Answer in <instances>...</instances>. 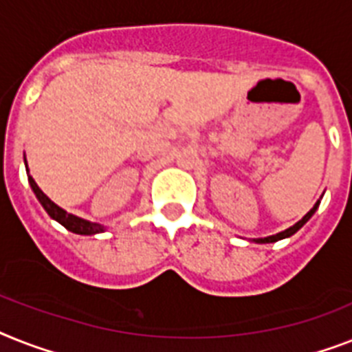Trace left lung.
Segmentation results:
<instances>
[{"mask_svg": "<svg viewBox=\"0 0 352 352\" xmlns=\"http://www.w3.org/2000/svg\"><path fill=\"white\" fill-rule=\"evenodd\" d=\"M318 204H320V202H316V204L313 206V208H311V210H309V213H307V215H305L304 219H302V221H298V222H296L295 226H291L289 230L282 231V233H276V235L265 236V239H256V242H262V244H267V242H276V241H282V239H285V236H291V235H295L296 231H298L300 228H302V226H304L305 222L309 221L311 217H313V213H315V211H316V208H318Z\"/></svg>", "mask_w": 352, "mask_h": 352, "instance_id": "obj_1", "label": "left lung"}]
</instances>
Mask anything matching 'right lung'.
<instances>
[{
	"label": "right lung",
	"mask_w": 352,
	"mask_h": 352,
	"mask_svg": "<svg viewBox=\"0 0 352 352\" xmlns=\"http://www.w3.org/2000/svg\"><path fill=\"white\" fill-rule=\"evenodd\" d=\"M28 182H30V188H32V191L36 193L37 201L41 202V206L45 208V211H47L48 215L52 217V219H56L59 224L65 226L68 231L77 233V235H96V233H101L102 226L94 224V222H88V221H82V219H79V217L70 215V213H67L65 210H61L59 206L54 204V202L50 201V199H48L41 190H39V186L36 184V181H34L30 175H28Z\"/></svg>",
	"instance_id": "right-lung-1"
}]
</instances>
